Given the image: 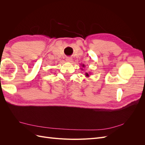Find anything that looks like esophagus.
Wrapping results in <instances>:
<instances>
[{"label":"esophagus","instance_id":"esophagus-1","mask_svg":"<svg viewBox=\"0 0 145 145\" xmlns=\"http://www.w3.org/2000/svg\"><path fill=\"white\" fill-rule=\"evenodd\" d=\"M66 61L68 62H71L72 61V59L71 57H67V59H66Z\"/></svg>","mask_w":145,"mask_h":145}]
</instances>
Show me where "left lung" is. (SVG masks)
Listing matches in <instances>:
<instances>
[{"label": "left lung", "instance_id": "left-lung-1", "mask_svg": "<svg viewBox=\"0 0 145 145\" xmlns=\"http://www.w3.org/2000/svg\"><path fill=\"white\" fill-rule=\"evenodd\" d=\"M81 66H82V67H85V65H81ZM85 76H86V77H89V74L88 73V72H86V73H85Z\"/></svg>", "mask_w": 145, "mask_h": 145}]
</instances>
